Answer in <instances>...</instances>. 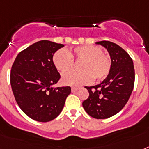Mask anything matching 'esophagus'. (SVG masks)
I'll return each mask as SVG.
<instances>
[{
    "mask_svg": "<svg viewBox=\"0 0 149 149\" xmlns=\"http://www.w3.org/2000/svg\"><path fill=\"white\" fill-rule=\"evenodd\" d=\"M78 90H79V88H77V87H72V89H71L72 92H76V91H77Z\"/></svg>",
    "mask_w": 149,
    "mask_h": 149,
    "instance_id": "obj_1",
    "label": "esophagus"
}]
</instances>
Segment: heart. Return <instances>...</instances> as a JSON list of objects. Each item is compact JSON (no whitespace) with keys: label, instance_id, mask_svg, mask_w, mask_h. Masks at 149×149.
<instances>
[{"label":"heart","instance_id":"1","mask_svg":"<svg viewBox=\"0 0 149 149\" xmlns=\"http://www.w3.org/2000/svg\"><path fill=\"white\" fill-rule=\"evenodd\" d=\"M73 59L82 61L79 65L80 72H70L62 77L64 85L79 86L89 84L92 78L101 80L109 74L111 69L110 56L102 52L101 48L95 45H80L75 47L72 52L58 49L52 56L55 67L61 73H64L73 66Z\"/></svg>","mask_w":149,"mask_h":149}]
</instances>
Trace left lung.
Masks as SVG:
<instances>
[{"label": "left lung", "instance_id": "left-lung-1", "mask_svg": "<svg viewBox=\"0 0 149 149\" xmlns=\"http://www.w3.org/2000/svg\"><path fill=\"white\" fill-rule=\"evenodd\" d=\"M107 50L111 60V71L98 85L85 86L89 97L83 102L84 110L97 119L115 115L128 101L134 84L133 61L127 52L109 41L96 42Z\"/></svg>", "mask_w": 149, "mask_h": 149}]
</instances>
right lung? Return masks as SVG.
<instances>
[{"instance_id":"add662e5","label":"right lung","mask_w":149,"mask_h":149,"mask_svg":"<svg viewBox=\"0 0 149 149\" xmlns=\"http://www.w3.org/2000/svg\"><path fill=\"white\" fill-rule=\"evenodd\" d=\"M64 45L42 40L17 56L10 71V85L17 104L29 118L39 122L53 120L63 111L70 86L53 87L60 74L52 56Z\"/></svg>"}]
</instances>
